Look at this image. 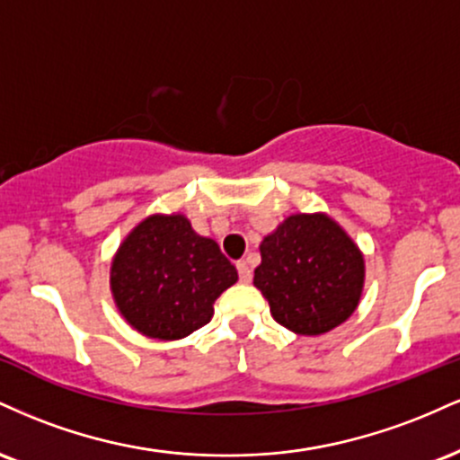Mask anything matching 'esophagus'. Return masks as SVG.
Instances as JSON below:
<instances>
[{
  "label": "esophagus",
  "mask_w": 460,
  "mask_h": 460,
  "mask_svg": "<svg viewBox=\"0 0 460 460\" xmlns=\"http://www.w3.org/2000/svg\"><path fill=\"white\" fill-rule=\"evenodd\" d=\"M237 274H240V281L248 283L252 279V270L248 266V261H237Z\"/></svg>",
  "instance_id": "34e87169"
}]
</instances>
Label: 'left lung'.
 Instances as JSON below:
<instances>
[{
	"mask_svg": "<svg viewBox=\"0 0 460 460\" xmlns=\"http://www.w3.org/2000/svg\"><path fill=\"white\" fill-rule=\"evenodd\" d=\"M257 289L272 318L298 335H322L352 315L361 298L363 257L324 214L289 216L263 237Z\"/></svg>",
	"mask_w": 460,
	"mask_h": 460,
	"instance_id": "8db88e82",
	"label": "left lung"
}]
</instances>
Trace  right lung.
I'll return each mask as SVG.
<instances>
[{
    "label": "right lung",
    "instance_id": "1",
    "mask_svg": "<svg viewBox=\"0 0 460 460\" xmlns=\"http://www.w3.org/2000/svg\"><path fill=\"white\" fill-rule=\"evenodd\" d=\"M112 294L125 320L153 340H181L212 320L214 300L237 270L183 216H151L112 261Z\"/></svg>",
    "mask_w": 460,
    "mask_h": 460
}]
</instances>
